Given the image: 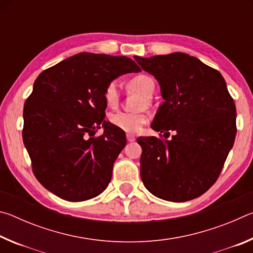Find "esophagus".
I'll use <instances>...</instances> for the list:
<instances>
[{"label": "esophagus", "mask_w": 253, "mask_h": 253, "mask_svg": "<svg viewBox=\"0 0 253 253\" xmlns=\"http://www.w3.org/2000/svg\"><path fill=\"white\" fill-rule=\"evenodd\" d=\"M126 137H127V140H128V142H135V136L134 135H132V134H127L126 135Z\"/></svg>", "instance_id": "1"}]
</instances>
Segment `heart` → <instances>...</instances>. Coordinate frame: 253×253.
I'll list each match as a JSON object with an SVG mask.
<instances>
[{"label": "heart", "instance_id": "obj_1", "mask_svg": "<svg viewBox=\"0 0 253 253\" xmlns=\"http://www.w3.org/2000/svg\"><path fill=\"white\" fill-rule=\"evenodd\" d=\"M128 88L129 90L135 91L143 96L146 100H151L155 92L156 84L151 76L138 75L128 81ZM104 100L109 108H116L121 100V93H119L118 84L116 83H109L107 84L104 91ZM144 101L142 102V106ZM109 122L111 125L119 128L129 134H135L139 131L142 127L147 122L146 114L143 111H134V113H126V111H118V113L111 114L109 116Z\"/></svg>", "mask_w": 253, "mask_h": 253}]
</instances>
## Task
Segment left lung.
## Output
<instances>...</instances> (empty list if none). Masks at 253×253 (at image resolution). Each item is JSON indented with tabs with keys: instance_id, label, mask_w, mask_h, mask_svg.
Here are the masks:
<instances>
[{
	"instance_id": "left-lung-1",
	"label": "left lung",
	"mask_w": 253,
	"mask_h": 253,
	"mask_svg": "<svg viewBox=\"0 0 253 253\" xmlns=\"http://www.w3.org/2000/svg\"><path fill=\"white\" fill-rule=\"evenodd\" d=\"M134 58L155 77L165 100L152 128L164 136L174 131L169 140L154 136L137 139L143 149L144 185L153 195L170 202L199 198L220 176L233 146V98L220 72L198 58L182 52Z\"/></svg>"
}]
</instances>
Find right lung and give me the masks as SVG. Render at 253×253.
<instances>
[{
  "label": "right lung",
  "mask_w": 253,
  "mask_h": 253,
  "mask_svg": "<svg viewBox=\"0 0 253 253\" xmlns=\"http://www.w3.org/2000/svg\"><path fill=\"white\" fill-rule=\"evenodd\" d=\"M127 57L83 52L42 71L23 109V142L38 181L59 198L80 202L111 179L125 134L105 121L107 84L139 72ZM100 126L104 134L95 136Z\"/></svg>",
  "instance_id": "add662e5"
}]
</instances>
